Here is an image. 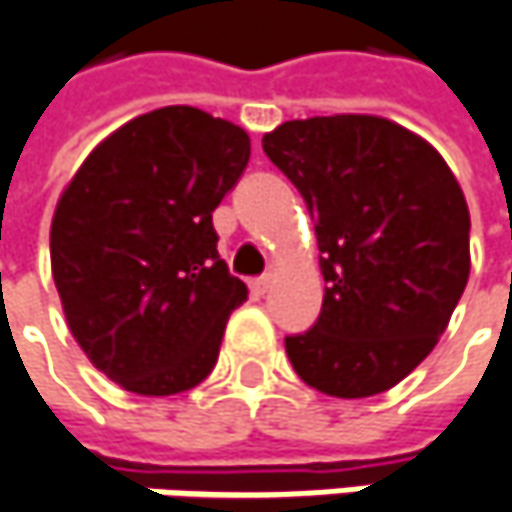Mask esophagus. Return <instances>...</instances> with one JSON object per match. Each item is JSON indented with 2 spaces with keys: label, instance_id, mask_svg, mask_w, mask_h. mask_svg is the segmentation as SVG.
I'll return each instance as SVG.
<instances>
[{
  "label": "esophagus",
  "instance_id": "esophagus-1",
  "mask_svg": "<svg viewBox=\"0 0 512 512\" xmlns=\"http://www.w3.org/2000/svg\"><path fill=\"white\" fill-rule=\"evenodd\" d=\"M269 286H272V278H269V275H263V278L252 281V292H255V295H266V292H269Z\"/></svg>",
  "mask_w": 512,
  "mask_h": 512
}]
</instances>
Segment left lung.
Listing matches in <instances>:
<instances>
[{
  "instance_id": "obj_1",
  "label": "left lung",
  "mask_w": 512,
  "mask_h": 512,
  "mask_svg": "<svg viewBox=\"0 0 512 512\" xmlns=\"http://www.w3.org/2000/svg\"><path fill=\"white\" fill-rule=\"evenodd\" d=\"M269 162L316 220L324 301L286 336L310 388L342 400L394 388L437 345L469 278V208L432 144L374 115L286 121Z\"/></svg>"
}]
</instances>
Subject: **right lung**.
<instances>
[{"mask_svg":"<svg viewBox=\"0 0 512 512\" xmlns=\"http://www.w3.org/2000/svg\"><path fill=\"white\" fill-rule=\"evenodd\" d=\"M249 153L231 121L153 109L101 141L57 202L51 275L69 330L133 394H182L217 365L246 284L220 260L211 214Z\"/></svg>","mask_w":512,"mask_h":512,"instance_id":"right-lung-1","label":"right lung"}]
</instances>
